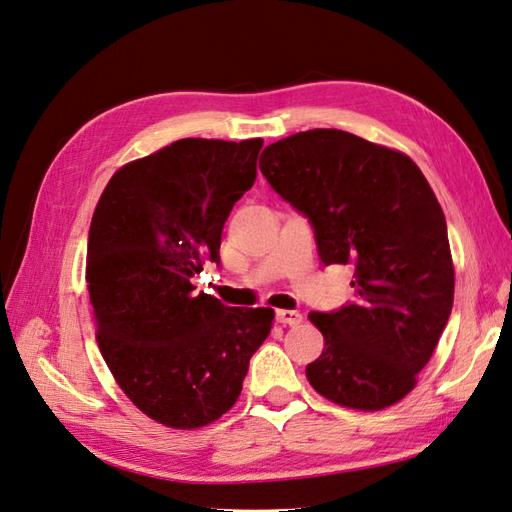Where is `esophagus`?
<instances>
[{"label": "esophagus", "instance_id": "esophagus-1", "mask_svg": "<svg viewBox=\"0 0 512 512\" xmlns=\"http://www.w3.org/2000/svg\"><path fill=\"white\" fill-rule=\"evenodd\" d=\"M276 319L282 326H297V323H302V313H297V310H278Z\"/></svg>", "mask_w": 512, "mask_h": 512}]
</instances>
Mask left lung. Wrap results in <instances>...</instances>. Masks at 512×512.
Segmentation results:
<instances>
[{"instance_id": "obj_1", "label": "left lung", "mask_w": 512, "mask_h": 512, "mask_svg": "<svg viewBox=\"0 0 512 512\" xmlns=\"http://www.w3.org/2000/svg\"><path fill=\"white\" fill-rule=\"evenodd\" d=\"M260 171L310 221L321 263L354 269V302L310 313L326 347L308 382L356 410L400 402L454 304L445 215L428 180L406 154L326 128L271 143Z\"/></svg>"}]
</instances>
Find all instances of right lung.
I'll return each mask as SVG.
<instances>
[{
  "instance_id": "obj_1",
  "label": "right lung",
  "mask_w": 512,
  "mask_h": 512,
  "mask_svg": "<svg viewBox=\"0 0 512 512\" xmlns=\"http://www.w3.org/2000/svg\"><path fill=\"white\" fill-rule=\"evenodd\" d=\"M263 139H182L121 167L89 230L86 284L97 345L147 417L191 430L239 400L271 332V308H232L195 293L219 265L223 223L256 180Z\"/></svg>"
}]
</instances>
